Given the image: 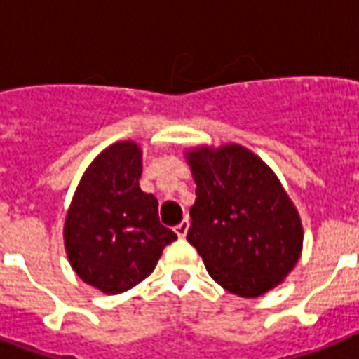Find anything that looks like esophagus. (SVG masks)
<instances>
[{"label": "esophagus", "mask_w": 359, "mask_h": 359, "mask_svg": "<svg viewBox=\"0 0 359 359\" xmlns=\"http://www.w3.org/2000/svg\"><path fill=\"white\" fill-rule=\"evenodd\" d=\"M188 227H190V224H188V219H184V222H180V224L175 227V233L182 238V236H186V233H188Z\"/></svg>", "instance_id": "obj_1"}]
</instances>
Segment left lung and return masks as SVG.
Returning a JSON list of instances; mask_svg holds the SVG:
<instances>
[{
    "label": "left lung",
    "mask_w": 359,
    "mask_h": 359,
    "mask_svg": "<svg viewBox=\"0 0 359 359\" xmlns=\"http://www.w3.org/2000/svg\"><path fill=\"white\" fill-rule=\"evenodd\" d=\"M197 184L188 242L224 289L257 298L300 259V216L273 171L240 145L194 149Z\"/></svg>",
    "instance_id": "obj_1"
}]
</instances>
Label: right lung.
Wrapping results in <instances>:
<instances>
[{
	"label": "right lung",
	"instance_id": "1",
	"mask_svg": "<svg viewBox=\"0 0 359 359\" xmlns=\"http://www.w3.org/2000/svg\"><path fill=\"white\" fill-rule=\"evenodd\" d=\"M141 149L121 141L83 175L65 222L74 272L106 294H119L154 270L177 235L158 219V199L140 188Z\"/></svg>",
	"mask_w": 359,
	"mask_h": 359
}]
</instances>
